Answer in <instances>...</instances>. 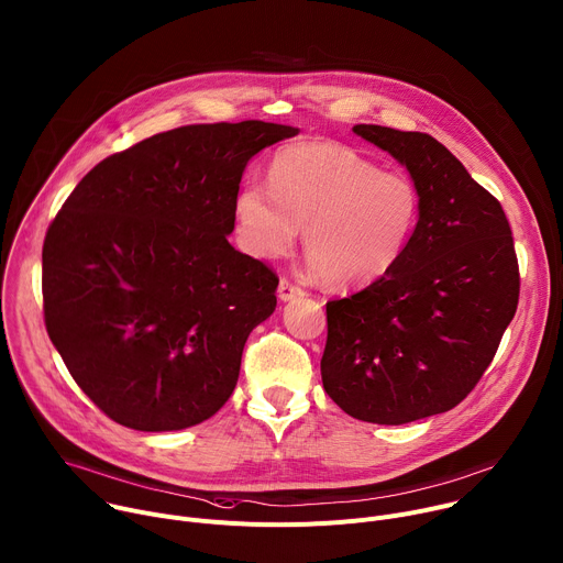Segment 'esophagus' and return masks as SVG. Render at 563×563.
Here are the masks:
<instances>
[{"label":"esophagus","instance_id":"esophagus-1","mask_svg":"<svg viewBox=\"0 0 563 563\" xmlns=\"http://www.w3.org/2000/svg\"><path fill=\"white\" fill-rule=\"evenodd\" d=\"M296 296H302V289L296 287V285H291L287 278H283L280 285H278V298H280L283 302H287V300H291V298H296Z\"/></svg>","mask_w":563,"mask_h":563}]
</instances>
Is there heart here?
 Wrapping results in <instances>:
<instances>
[{"label": "heart", "instance_id": "b5f03b06", "mask_svg": "<svg viewBox=\"0 0 563 563\" xmlns=\"http://www.w3.org/2000/svg\"><path fill=\"white\" fill-rule=\"evenodd\" d=\"M421 216L417 185L380 172L336 142H298L269 165V187L247 183L233 198L240 245L256 258L287 254L300 227L309 269L332 287L383 278L406 254Z\"/></svg>", "mask_w": 563, "mask_h": 563}]
</instances>
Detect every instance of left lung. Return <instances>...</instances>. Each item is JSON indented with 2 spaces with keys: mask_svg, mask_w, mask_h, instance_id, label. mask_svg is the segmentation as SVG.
Wrapping results in <instances>:
<instances>
[{
  "mask_svg": "<svg viewBox=\"0 0 563 563\" xmlns=\"http://www.w3.org/2000/svg\"><path fill=\"white\" fill-rule=\"evenodd\" d=\"M354 133L419 189L406 254L365 289L328 302L323 387L350 417L404 426L452 410L488 369L519 302L508 218L432 135L378 124Z\"/></svg>",
  "mask_w": 563,
  "mask_h": 563,
  "instance_id": "8db88e82",
  "label": "left lung"
}]
</instances>
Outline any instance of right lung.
I'll return each instance as SVG.
<instances>
[{
  "label": "right lung",
  "mask_w": 563,
  "mask_h": 563,
  "mask_svg": "<svg viewBox=\"0 0 563 563\" xmlns=\"http://www.w3.org/2000/svg\"><path fill=\"white\" fill-rule=\"evenodd\" d=\"M296 126L191 124L115 153L46 231V332L115 423L172 432L231 396L247 336L276 309V274L235 252L233 198L263 148Z\"/></svg>",
  "instance_id": "right-lung-1"
}]
</instances>
